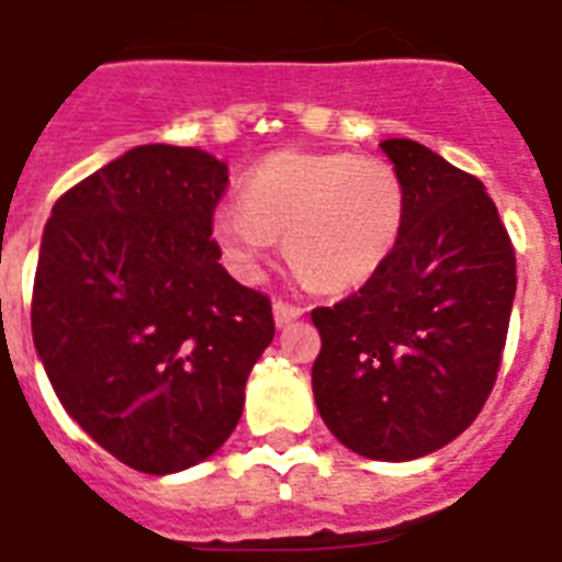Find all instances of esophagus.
I'll use <instances>...</instances> for the list:
<instances>
[{
    "mask_svg": "<svg viewBox=\"0 0 562 562\" xmlns=\"http://www.w3.org/2000/svg\"><path fill=\"white\" fill-rule=\"evenodd\" d=\"M296 317H303V308H300V305L282 303V300H277V303H273V323H277L280 328L291 326Z\"/></svg>",
    "mask_w": 562,
    "mask_h": 562,
    "instance_id": "34e87169",
    "label": "esophagus"
}]
</instances>
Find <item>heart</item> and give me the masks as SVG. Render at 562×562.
<instances>
[{
    "label": "heart",
    "mask_w": 562,
    "mask_h": 562,
    "mask_svg": "<svg viewBox=\"0 0 562 562\" xmlns=\"http://www.w3.org/2000/svg\"><path fill=\"white\" fill-rule=\"evenodd\" d=\"M245 202L213 207L210 234L225 266L259 280L285 234V250L317 289L369 282L398 250L407 187L384 158L282 149L245 178Z\"/></svg>",
    "instance_id": "b5f03b06"
}]
</instances>
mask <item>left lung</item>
Wrapping results in <instances>:
<instances>
[{
	"instance_id": "8db88e82",
	"label": "left lung",
	"mask_w": 562,
	"mask_h": 562,
	"mask_svg": "<svg viewBox=\"0 0 562 562\" xmlns=\"http://www.w3.org/2000/svg\"><path fill=\"white\" fill-rule=\"evenodd\" d=\"M381 149L407 187L398 250L331 308H314L321 355L312 390L335 439L378 462L450 445L494 390L517 259L496 204L418 140Z\"/></svg>"
}]
</instances>
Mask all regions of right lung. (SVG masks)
Instances as JSON below:
<instances>
[{
  "label": "right lung",
  "mask_w": 562,
  "mask_h": 562,
  "mask_svg": "<svg viewBox=\"0 0 562 562\" xmlns=\"http://www.w3.org/2000/svg\"><path fill=\"white\" fill-rule=\"evenodd\" d=\"M225 184L216 155L144 144L45 222L31 303L45 375L91 439L153 476L225 445L273 340L271 300L239 285L210 239Z\"/></svg>",
  "instance_id": "right-lung-1"
}]
</instances>
